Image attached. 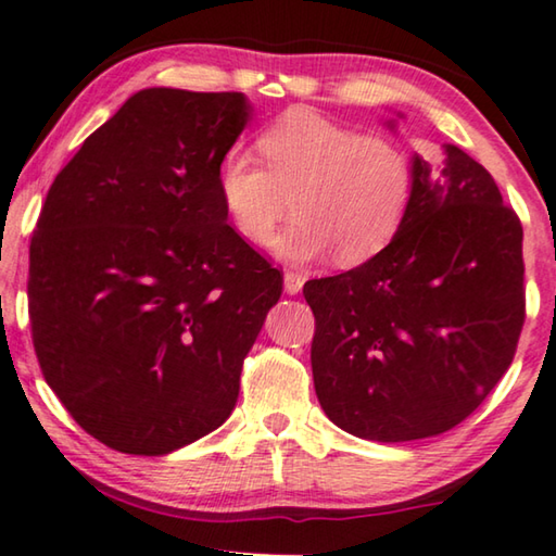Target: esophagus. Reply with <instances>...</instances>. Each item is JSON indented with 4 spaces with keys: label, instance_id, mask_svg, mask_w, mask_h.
<instances>
[{
    "label": "esophagus",
    "instance_id": "34e87169",
    "mask_svg": "<svg viewBox=\"0 0 556 556\" xmlns=\"http://www.w3.org/2000/svg\"><path fill=\"white\" fill-rule=\"evenodd\" d=\"M304 287V277L296 275V271H287L285 275V292L287 294H300Z\"/></svg>",
    "mask_w": 556,
    "mask_h": 556
}]
</instances>
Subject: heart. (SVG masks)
I'll use <instances>...</instances> for the list:
<instances>
[{"label": "heart", "instance_id": "obj_1", "mask_svg": "<svg viewBox=\"0 0 556 556\" xmlns=\"http://www.w3.org/2000/svg\"><path fill=\"white\" fill-rule=\"evenodd\" d=\"M264 167L229 152L217 167V194L229 225L254 247H267L289 212L296 222L277 254L312 262L337 252L342 264L377 256L407 222L414 167L400 142L362 135L309 106H294L256 137Z\"/></svg>", "mask_w": 556, "mask_h": 556}]
</instances>
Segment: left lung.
Returning a JSON list of instances; mask_svg holds the SVG:
<instances>
[{
    "mask_svg": "<svg viewBox=\"0 0 556 556\" xmlns=\"http://www.w3.org/2000/svg\"><path fill=\"white\" fill-rule=\"evenodd\" d=\"M412 167V210L392 244L304 285L317 400L371 442L457 427L509 369L525 325L521 225L492 174L454 144L439 167L419 154Z\"/></svg>",
    "mask_w": 556,
    "mask_h": 556,
    "instance_id": "left-lung-1",
    "label": "left lung"
}]
</instances>
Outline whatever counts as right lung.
Here are the masks:
<instances>
[{"instance_id": "add662e5", "label": "right lung", "mask_w": 556, "mask_h": 556, "mask_svg": "<svg viewBox=\"0 0 556 556\" xmlns=\"http://www.w3.org/2000/svg\"><path fill=\"white\" fill-rule=\"evenodd\" d=\"M242 92L131 94L56 174L29 247L47 384L124 454L160 457L222 427L279 269L235 229L217 167L250 122Z\"/></svg>"}]
</instances>
